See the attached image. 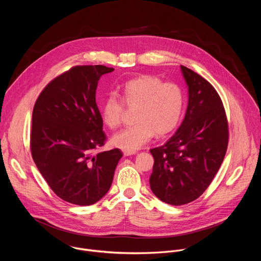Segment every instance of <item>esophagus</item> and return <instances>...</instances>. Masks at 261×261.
<instances>
[{
  "instance_id": "34e87169",
  "label": "esophagus",
  "mask_w": 261,
  "mask_h": 261,
  "mask_svg": "<svg viewBox=\"0 0 261 261\" xmlns=\"http://www.w3.org/2000/svg\"><path fill=\"white\" fill-rule=\"evenodd\" d=\"M123 153H124V156L127 157V156H131V155H135L136 151H123Z\"/></svg>"
}]
</instances>
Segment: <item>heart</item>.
Here are the masks:
<instances>
[{
    "label": "heart",
    "instance_id": "b5f03b06",
    "mask_svg": "<svg viewBox=\"0 0 261 261\" xmlns=\"http://www.w3.org/2000/svg\"><path fill=\"white\" fill-rule=\"evenodd\" d=\"M121 99L130 107H137L135 125L116 133L111 142L124 151H135L151 140L155 133L163 136L177 126L184 110L185 96L173 83H163L153 75H141L127 82ZM124 105L115 94H109L101 104V118L114 129L121 124Z\"/></svg>",
    "mask_w": 261,
    "mask_h": 261
}]
</instances>
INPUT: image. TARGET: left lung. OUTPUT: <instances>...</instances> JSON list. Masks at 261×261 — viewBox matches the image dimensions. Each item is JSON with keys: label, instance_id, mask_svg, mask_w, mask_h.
I'll return each instance as SVG.
<instances>
[{"label": "left lung", "instance_id": "left-lung-1", "mask_svg": "<svg viewBox=\"0 0 261 261\" xmlns=\"http://www.w3.org/2000/svg\"><path fill=\"white\" fill-rule=\"evenodd\" d=\"M188 88V105L176 132L154 157L152 192L172 205L189 203L210 186L225 157L228 126L225 110L214 87L191 69L180 66Z\"/></svg>", "mask_w": 261, "mask_h": 261}]
</instances>
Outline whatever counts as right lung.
Wrapping results in <instances>:
<instances>
[{
    "instance_id": "add662e5",
    "label": "right lung",
    "mask_w": 261,
    "mask_h": 261,
    "mask_svg": "<svg viewBox=\"0 0 261 261\" xmlns=\"http://www.w3.org/2000/svg\"><path fill=\"white\" fill-rule=\"evenodd\" d=\"M114 68L77 66L50 82L32 116L33 160L51 190L63 200L91 205L110 189L123 154L119 148L93 155L104 144L96 90Z\"/></svg>"
}]
</instances>
